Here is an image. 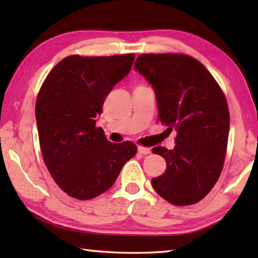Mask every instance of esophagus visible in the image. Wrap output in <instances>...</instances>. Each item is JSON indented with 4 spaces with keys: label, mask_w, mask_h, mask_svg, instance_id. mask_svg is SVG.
I'll list each match as a JSON object with an SVG mask.
<instances>
[{
    "label": "esophagus",
    "mask_w": 258,
    "mask_h": 258,
    "mask_svg": "<svg viewBox=\"0 0 258 258\" xmlns=\"http://www.w3.org/2000/svg\"><path fill=\"white\" fill-rule=\"evenodd\" d=\"M138 151L140 152V154H142V155H148V154H150L151 152V150L149 149V148H146V147H138Z\"/></svg>",
    "instance_id": "esophagus-1"
}]
</instances>
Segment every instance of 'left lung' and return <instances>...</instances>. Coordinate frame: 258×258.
<instances>
[{"mask_svg": "<svg viewBox=\"0 0 258 258\" xmlns=\"http://www.w3.org/2000/svg\"><path fill=\"white\" fill-rule=\"evenodd\" d=\"M134 71L154 87L158 119L175 130V147L152 148L166 171L151 180L161 198L176 206L198 203L213 189L228 147L230 113L220 85L202 62L185 54H141Z\"/></svg>", "mask_w": 258, "mask_h": 258, "instance_id": "1", "label": "left lung"}]
</instances>
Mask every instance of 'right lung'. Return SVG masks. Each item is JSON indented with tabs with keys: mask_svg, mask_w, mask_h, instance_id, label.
Masks as SVG:
<instances>
[{
	"mask_svg": "<svg viewBox=\"0 0 258 258\" xmlns=\"http://www.w3.org/2000/svg\"><path fill=\"white\" fill-rule=\"evenodd\" d=\"M134 54L71 55L46 76L35 116L41 151L60 189L87 200L110 189L123 166L137 154L130 141L111 143L97 127L107 95L127 76Z\"/></svg>",
	"mask_w": 258,
	"mask_h": 258,
	"instance_id": "1",
	"label": "right lung"
}]
</instances>
